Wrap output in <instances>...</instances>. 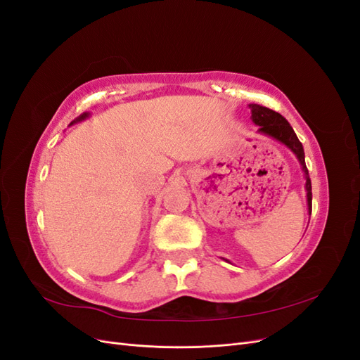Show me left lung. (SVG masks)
I'll return each instance as SVG.
<instances>
[{"label": "left lung", "mask_w": 360, "mask_h": 360, "mask_svg": "<svg viewBox=\"0 0 360 360\" xmlns=\"http://www.w3.org/2000/svg\"><path fill=\"white\" fill-rule=\"evenodd\" d=\"M250 118L258 126V134L266 135L279 141L281 144H284L287 148H290L294 156L297 158L302 171L304 174V191H307V201H308V213L311 214L312 210V188H311V179L308 174L307 163H304V151L303 146L299 141L297 135L294 134L292 127L287 120L282 117L279 112H275L269 110L266 106H261L257 103H250ZM228 261V259H226Z\"/></svg>", "instance_id": "1"}]
</instances>
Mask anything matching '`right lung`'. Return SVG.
Wrapping results in <instances>:
<instances>
[{
    "instance_id": "obj_1",
    "label": "right lung",
    "mask_w": 360,
    "mask_h": 360,
    "mask_svg": "<svg viewBox=\"0 0 360 360\" xmlns=\"http://www.w3.org/2000/svg\"><path fill=\"white\" fill-rule=\"evenodd\" d=\"M90 117V112H84V114H81L78 118L76 120H73V122L69 124V126H72V124H75V123H78V122H82V120H85V118H89Z\"/></svg>"
}]
</instances>
